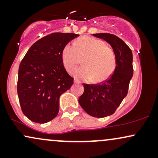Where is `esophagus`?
Listing matches in <instances>:
<instances>
[{
	"label": "esophagus",
	"instance_id": "esophagus-1",
	"mask_svg": "<svg viewBox=\"0 0 158 158\" xmlns=\"http://www.w3.org/2000/svg\"><path fill=\"white\" fill-rule=\"evenodd\" d=\"M74 83H75V84H77V83H78V81H77V79H74Z\"/></svg>",
	"mask_w": 158,
	"mask_h": 158
}]
</instances>
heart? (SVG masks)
<instances>
[{
	"instance_id": "b5f03b06",
	"label": "heart",
	"mask_w": 158,
	"mask_h": 158,
	"mask_svg": "<svg viewBox=\"0 0 158 158\" xmlns=\"http://www.w3.org/2000/svg\"><path fill=\"white\" fill-rule=\"evenodd\" d=\"M82 58L83 67L74 73L78 80L86 81L94 78L96 82H102L115 70L114 51L100 39L91 36L81 37L74 41L73 46L66 44L61 51L62 64L69 73H73Z\"/></svg>"
}]
</instances>
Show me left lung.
Returning a JSON list of instances; mask_svg holds the SVG:
<instances>
[{"mask_svg":"<svg viewBox=\"0 0 158 158\" xmlns=\"http://www.w3.org/2000/svg\"><path fill=\"white\" fill-rule=\"evenodd\" d=\"M106 41L116 56L114 72L107 80L96 85L84 84V93L79 102L85 111L97 118L113 114L128 94L133 77V56L129 47L122 39L110 33L93 34Z\"/></svg>","mask_w":158,"mask_h":158,"instance_id":"left-lung-1","label":"left lung"}]
</instances>
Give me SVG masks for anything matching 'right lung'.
<instances>
[{"instance_id": "1", "label": "right lung", "mask_w": 158, "mask_h": 158, "mask_svg": "<svg viewBox=\"0 0 158 158\" xmlns=\"http://www.w3.org/2000/svg\"><path fill=\"white\" fill-rule=\"evenodd\" d=\"M79 35L54 32L38 40L19 65L17 91L21 110L34 123H46L57 116L59 97L73 78L67 73L61 51Z\"/></svg>"}]
</instances>
